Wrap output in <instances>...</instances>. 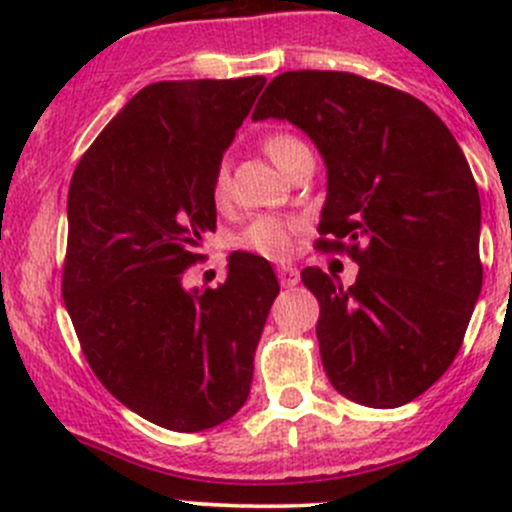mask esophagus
Returning <instances> with one entry per match:
<instances>
[{
  "label": "esophagus",
  "instance_id": "esophagus-1",
  "mask_svg": "<svg viewBox=\"0 0 512 512\" xmlns=\"http://www.w3.org/2000/svg\"><path fill=\"white\" fill-rule=\"evenodd\" d=\"M277 277H280V285L282 287H294L299 282L297 267H289V265L277 267Z\"/></svg>",
  "mask_w": 512,
  "mask_h": 512
}]
</instances>
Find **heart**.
<instances>
[{
    "instance_id": "1",
    "label": "heart",
    "mask_w": 512,
    "mask_h": 512,
    "mask_svg": "<svg viewBox=\"0 0 512 512\" xmlns=\"http://www.w3.org/2000/svg\"><path fill=\"white\" fill-rule=\"evenodd\" d=\"M262 146H265L267 158L282 170L287 165V160L292 158L299 148H304V143L297 141L294 136H287V133H272V136L265 138ZM227 198H230V175H227L225 168H220L213 180V200L215 205L223 208ZM294 235H297V225H294L292 220L275 218V215H262V218L252 220V223L240 232L237 245H240L242 250L257 252V255L262 257L282 260V257H287L289 252H292Z\"/></svg>"
}]
</instances>
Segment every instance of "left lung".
<instances>
[{
  "label": "left lung",
  "mask_w": 512,
  "mask_h": 512,
  "mask_svg": "<svg viewBox=\"0 0 512 512\" xmlns=\"http://www.w3.org/2000/svg\"><path fill=\"white\" fill-rule=\"evenodd\" d=\"M265 118L317 146V230L359 265L352 287L302 270L329 381L371 409L409 404L453 364L483 285L480 198L461 146L423 101L344 71L275 76L252 111Z\"/></svg>",
  "instance_id": "left-lung-1"
}]
</instances>
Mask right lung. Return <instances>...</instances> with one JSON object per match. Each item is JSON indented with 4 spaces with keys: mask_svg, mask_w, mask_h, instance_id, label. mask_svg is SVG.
I'll use <instances>...</instances> for the list:
<instances>
[{
    "mask_svg": "<svg viewBox=\"0 0 512 512\" xmlns=\"http://www.w3.org/2000/svg\"><path fill=\"white\" fill-rule=\"evenodd\" d=\"M265 81L146 86L71 178L66 312L98 381L170 431H205L242 409L280 294L270 262L250 252H232L218 289L183 285L218 220L220 160Z\"/></svg>",
    "mask_w": 512,
    "mask_h": 512,
    "instance_id": "add662e5",
    "label": "right lung"
}]
</instances>
